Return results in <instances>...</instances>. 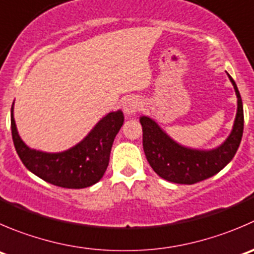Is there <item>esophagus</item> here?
Listing matches in <instances>:
<instances>
[{
	"instance_id": "obj_1",
	"label": "esophagus",
	"mask_w": 254,
	"mask_h": 254,
	"mask_svg": "<svg viewBox=\"0 0 254 254\" xmlns=\"http://www.w3.org/2000/svg\"><path fill=\"white\" fill-rule=\"evenodd\" d=\"M139 107H140L139 100H137L135 97H130L127 98V99H125L124 107L123 108H124V112L127 113V115H132L139 110Z\"/></svg>"
}]
</instances>
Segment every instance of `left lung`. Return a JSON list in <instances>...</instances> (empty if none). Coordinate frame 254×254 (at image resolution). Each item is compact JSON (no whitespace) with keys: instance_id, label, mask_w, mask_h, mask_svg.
Here are the masks:
<instances>
[{"instance_id":"1","label":"left lung","mask_w":254,"mask_h":254,"mask_svg":"<svg viewBox=\"0 0 254 254\" xmlns=\"http://www.w3.org/2000/svg\"><path fill=\"white\" fill-rule=\"evenodd\" d=\"M237 95V114L230 136L213 150L189 149L177 144L152 119L140 118L142 146L150 166L162 179L192 185L220 172L237 152L243 135V104L235 80L228 74Z\"/></svg>"}]
</instances>
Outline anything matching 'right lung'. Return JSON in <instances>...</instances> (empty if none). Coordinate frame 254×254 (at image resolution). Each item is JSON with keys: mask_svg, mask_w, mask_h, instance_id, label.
<instances>
[{"mask_svg": "<svg viewBox=\"0 0 254 254\" xmlns=\"http://www.w3.org/2000/svg\"><path fill=\"white\" fill-rule=\"evenodd\" d=\"M124 123L120 110L105 115L75 146L63 152H43L29 149L17 131L11 109L12 139L24 166L52 185L64 189H84L97 184L109 165L110 150Z\"/></svg>", "mask_w": 254, "mask_h": 254, "instance_id": "1", "label": "right lung"}]
</instances>
